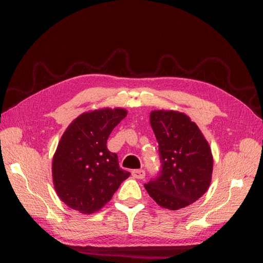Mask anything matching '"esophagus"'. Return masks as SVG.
I'll return each mask as SVG.
<instances>
[{
	"label": "esophagus",
	"instance_id": "esophagus-1",
	"mask_svg": "<svg viewBox=\"0 0 263 263\" xmlns=\"http://www.w3.org/2000/svg\"><path fill=\"white\" fill-rule=\"evenodd\" d=\"M144 175H146V173H144L143 170H133L132 171V176L136 177V178H143Z\"/></svg>",
	"mask_w": 263,
	"mask_h": 263
}]
</instances>
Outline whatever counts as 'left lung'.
<instances>
[{
  "label": "left lung",
  "instance_id": "obj_1",
  "mask_svg": "<svg viewBox=\"0 0 263 263\" xmlns=\"http://www.w3.org/2000/svg\"><path fill=\"white\" fill-rule=\"evenodd\" d=\"M150 125L159 144L161 171L144 187L165 209L192 204L211 183L214 158L208 141L198 125L177 110H153Z\"/></svg>",
  "mask_w": 263,
  "mask_h": 263
}]
</instances>
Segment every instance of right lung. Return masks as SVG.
I'll list each match as a JSON object with an SVG mask.
<instances>
[{
    "instance_id": "obj_1",
    "label": "right lung",
    "mask_w": 263,
    "mask_h": 263,
    "mask_svg": "<svg viewBox=\"0 0 263 263\" xmlns=\"http://www.w3.org/2000/svg\"><path fill=\"white\" fill-rule=\"evenodd\" d=\"M124 108H99L82 113L66 127L53 156L52 175L59 198L82 215L97 212L131 174L120 168L117 155L107 149L113 128Z\"/></svg>"
}]
</instances>
